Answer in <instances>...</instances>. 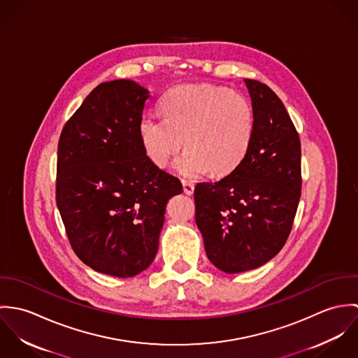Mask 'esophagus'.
Returning a JSON list of instances; mask_svg holds the SVG:
<instances>
[{
    "mask_svg": "<svg viewBox=\"0 0 358 358\" xmlns=\"http://www.w3.org/2000/svg\"><path fill=\"white\" fill-rule=\"evenodd\" d=\"M182 185H183V192H185V194L192 196V194L194 193V183H193V182L182 180Z\"/></svg>",
    "mask_w": 358,
    "mask_h": 358,
    "instance_id": "34e87169",
    "label": "esophagus"
}]
</instances>
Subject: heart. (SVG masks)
Listing matches in <instances>:
<instances>
[{
    "label": "heart",
    "instance_id": "heart-1",
    "mask_svg": "<svg viewBox=\"0 0 358 358\" xmlns=\"http://www.w3.org/2000/svg\"><path fill=\"white\" fill-rule=\"evenodd\" d=\"M164 115L145 114L141 141L154 165L164 168L183 148L176 168L183 176L231 173L247 157L255 134L251 103L240 94L209 84L171 90L162 99Z\"/></svg>",
    "mask_w": 358,
    "mask_h": 358
}]
</instances>
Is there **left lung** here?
<instances>
[{
    "label": "left lung",
    "instance_id": "left-lung-1",
    "mask_svg": "<svg viewBox=\"0 0 358 358\" xmlns=\"http://www.w3.org/2000/svg\"><path fill=\"white\" fill-rule=\"evenodd\" d=\"M255 114L245 159L217 182L197 183L196 223L208 259L234 274L267 263L284 247L301 199V141L284 103L244 80Z\"/></svg>",
    "mask_w": 358,
    "mask_h": 358
}]
</instances>
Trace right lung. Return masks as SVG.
<instances>
[{
	"label": "right lung",
	"instance_id": "add662e5",
	"mask_svg": "<svg viewBox=\"0 0 358 358\" xmlns=\"http://www.w3.org/2000/svg\"><path fill=\"white\" fill-rule=\"evenodd\" d=\"M149 96L131 80L103 83L57 145L56 204L71 248L95 271L120 278L152 264L166 203L182 193L180 180L143 149L139 122Z\"/></svg>",
	"mask_w": 358,
	"mask_h": 358
}]
</instances>
